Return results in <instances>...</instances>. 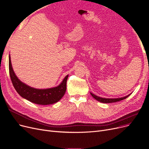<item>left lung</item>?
<instances>
[{
	"instance_id": "1",
	"label": "left lung",
	"mask_w": 149,
	"mask_h": 149,
	"mask_svg": "<svg viewBox=\"0 0 149 149\" xmlns=\"http://www.w3.org/2000/svg\"><path fill=\"white\" fill-rule=\"evenodd\" d=\"M91 95L93 96V97L95 99L97 100V101L100 102H102V103H113V102H119L120 100H124L125 99H126L129 95H130L129 94L126 96H125V97H120V98H116V99H107V98H102V97H99V96L96 95L91 93H90Z\"/></svg>"
}]
</instances>
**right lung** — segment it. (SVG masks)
<instances>
[{"label":"right lung","instance_id":"obj_1","mask_svg":"<svg viewBox=\"0 0 149 149\" xmlns=\"http://www.w3.org/2000/svg\"><path fill=\"white\" fill-rule=\"evenodd\" d=\"M9 71L14 88L23 98L33 103L47 105L56 103L62 98L65 93L67 75L59 85L47 89H37L33 88L22 82L15 75L11 64L10 55H9Z\"/></svg>","mask_w":149,"mask_h":149}]
</instances>
